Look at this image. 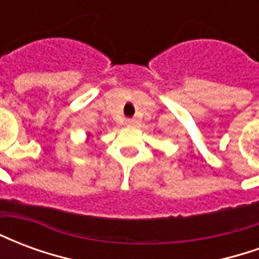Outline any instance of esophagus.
Instances as JSON below:
<instances>
[{
    "label": "esophagus",
    "mask_w": 259,
    "mask_h": 259,
    "mask_svg": "<svg viewBox=\"0 0 259 259\" xmlns=\"http://www.w3.org/2000/svg\"><path fill=\"white\" fill-rule=\"evenodd\" d=\"M124 124H126L127 127H135V126H136V120H135V119H126V122H124Z\"/></svg>",
    "instance_id": "1"
}]
</instances>
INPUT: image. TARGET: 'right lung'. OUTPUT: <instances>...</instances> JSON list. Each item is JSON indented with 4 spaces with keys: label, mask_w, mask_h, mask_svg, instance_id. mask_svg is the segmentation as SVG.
I'll use <instances>...</instances> for the list:
<instances>
[{
    "label": "right lung",
    "mask_w": 259,
    "mask_h": 259,
    "mask_svg": "<svg viewBox=\"0 0 259 259\" xmlns=\"http://www.w3.org/2000/svg\"><path fill=\"white\" fill-rule=\"evenodd\" d=\"M89 139H90V135H87V140H89Z\"/></svg>",
    "instance_id": "obj_1"
}]
</instances>
